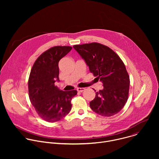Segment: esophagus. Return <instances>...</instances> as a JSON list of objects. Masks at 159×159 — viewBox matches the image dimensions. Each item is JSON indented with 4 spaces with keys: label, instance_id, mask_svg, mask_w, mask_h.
<instances>
[{
    "label": "esophagus",
    "instance_id": "obj_1",
    "mask_svg": "<svg viewBox=\"0 0 159 159\" xmlns=\"http://www.w3.org/2000/svg\"><path fill=\"white\" fill-rule=\"evenodd\" d=\"M85 90V89L84 88H80V87H78V88H77V90L78 92H79V93H82V92H83L84 90Z\"/></svg>",
    "mask_w": 159,
    "mask_h": 159
}]
</instances>
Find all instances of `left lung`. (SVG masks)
I'll use <instances>...</instances> for the list:
<instances>
[{
    "label": "left lung",
    "mask_w": 159,
    "mask_h": 159,
    "mask_svg": "<svg viewBox=\"0 0 159 159\" xmlns=\"http://www.w3.org/2000/svg\"><path fill=\"white\" fill-rule=\"evenodd\" d=\"M89 66L90 72L103 84L90 102L93 111L102 116L115 115L127 102L129 77L120 57L107 46L98 43L73 46ZM96 91V90H95Z\"/></svg>",
    "instance_id": "8db88e82"
}]
</instances>
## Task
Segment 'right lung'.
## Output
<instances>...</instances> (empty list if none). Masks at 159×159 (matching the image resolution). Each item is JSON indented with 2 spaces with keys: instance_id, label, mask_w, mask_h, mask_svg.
<instances>
[{
  "instance_id": "1",
  "label": "right lung",
  "mask_w": 159,
  "mask_h": 159,
  "mask_svg": "<svg viewBox=\"0 0 159 159\" xmlns=\"http://www.w3.org/2000/svg\"><path fill=\"white\" fill-rule=\"evenodd\" d=\"M69 46H57L43 52L31 69L28 90L30 101L43 120L57 122L70 112L76 90L63 91L55 85L59 81L58 62L72 50Z\"/></svg>"
}]
</instances>
